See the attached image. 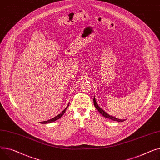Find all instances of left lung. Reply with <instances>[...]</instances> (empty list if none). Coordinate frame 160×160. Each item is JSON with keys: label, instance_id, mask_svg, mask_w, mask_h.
Segmentation results:
<instances>
[{"label": "left lung", "instance_id": "left-lung-1", "mask_svg": "<svg viewBox=\"0 0 160 160\" xmlns=\"http://www.w3.org/2000/svg\"><path fill=\"white\" fill-rule=\"evenodd\" d=\"M93 103H94V106L96 108L97 110L98 111V112L101 114L102 116H104V117H106V118H108V119H112L113 121H118V122H123L125 121V119H117V118H115V117L112 116V115H110L109 114H108L105 111H104L102 109L100 108L98 104L96 102V100H95V97L94 96V98H93Z\"/></svg>", "mask_w": 160, "mask_h": 160}]
</instances>
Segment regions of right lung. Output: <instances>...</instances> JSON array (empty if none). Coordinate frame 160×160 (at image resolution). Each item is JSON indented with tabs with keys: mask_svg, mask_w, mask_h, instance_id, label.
<instances>
[{
	"mask_svg": "<svg viewBox=\"0 0 160 160\" xmlns=\"http://www.w3.org/2000/svg\"><path fill=\"white\" fill-rule=\"evenodd\" d=\"M69 103L68 104V105H67V106L65 108V110H63V111L62 113H60V114L58 115L57 116L54 117V118H52V119H49V120H48V121H46L40 122V123H41V124H47V123H50V122H54V121H56V120L59 119H60V117H62L63 116V115L65 113V111L67 110V108L69 107Z\"/></svg>",
	"mask_w": 160,
	"mask_h": 160,
	"instance_id": "right-lung-1",
	"label": "right lung"
}]
</instances>
